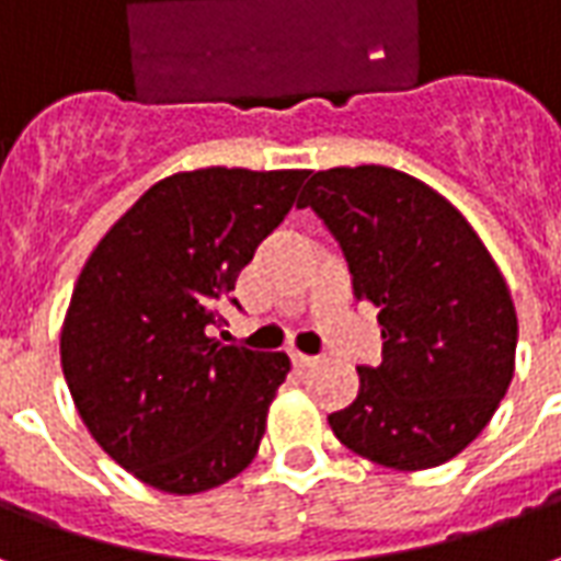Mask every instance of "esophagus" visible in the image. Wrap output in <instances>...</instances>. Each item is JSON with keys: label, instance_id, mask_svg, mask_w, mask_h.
Segmentation results:
<instances>
[{"label": "esophagus", "instance_id": "34e87169", "mask_svg": "<svg viewBox=\"0 0 561 561\" xmlns=\"http://www.w3.org/2000/svg\"><path fill=\"white\" fill-rule=\"evenodd\" d=\"M291 360H294V366H297V369H306V366L318 364V357H312V354H300V352H294Z\"/></svg>", "mask_w": 561, "mask_h": 561}]
</instances>
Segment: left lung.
I'll use <instances>...</instances> for the list:
<instances>
[{"label": "left lung", "instance_id": "1", "mask_svg": "<svg viewBox=\"0 0 561 561\" xmlns=\"http://www.w3.org/2000/svg\"><path fill=\"white\" fill-rule=\"evenodd\" d=\"M297 207L328 225L385 340L381 364L357 366V400L328 417L336 438L400 471L454 459L514 378L517 312L486 245L438 192L381 164L312 173Z\"/></svg>", "mask_w": 561, "mask_h": 561}]
</instances>
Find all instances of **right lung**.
Returning a JSON list of instances; mask_svg holds the SVG:
<instances>
[{
    "label": "right lung",
    "instance_id": "1",
    "mask_svg": "<svg viewBox=\"0 0 561 561\" xmlns=\"http://www.w3.org/2000/svg\"><path fill=\"white\" fill-rule=\"evenodd\" d=\"M309 171L201 168L138 197L80 273L59 340L71 400L104 454L161 493L192 495L255 459L288 376L282 352L209 336L240 270Z\"/></svg>",
    "mask_w": 561,
    "mask_h": 561
}]
</instances>
